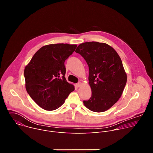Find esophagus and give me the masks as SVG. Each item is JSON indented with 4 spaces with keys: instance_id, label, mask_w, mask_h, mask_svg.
<instances>
[{
    "instance_id": "34e87169",
    "label": "esophagus",
    "mask_w": 153,
    "mask_h": 153,
    "mask_svg": "<svg viewBox=\"0 0 153 153\" xmlns=\"http://www.w3.org/2000/svg\"><path fill=\"white\" fill-rule=\"evenodd\" d=\"M81 85H82V83H81V82H78L77 83H76V86H77V87H80V86H81Z\"/></svg>"
}]
</instances>
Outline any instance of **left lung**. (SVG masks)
<instances>
[{"label":"left lung","instance_id":"1","mask_svg":"<svg viewBox=\"0 0 153 153\" xmlns=\"http://www.w3.org/2000/svg\"><path fill=\"white\" fill-rule=\"evenodd\" d=\"M76 53L85 60L89 68L91 97L84 100L90 110L101 113L113 106L121 97L127 76L117 53L105 43L88 42L80 44Z\"/></svg>","mask_w":153,"mask_h":153}]
</instances>
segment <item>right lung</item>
Here are the masks:
<instances>
[{
	"mask_svg": "<svg viewBox=\"0 0 153 153\" xmlns=\"http://www.w3.org/2000/svg\"><path fill=\"white\" fill-rule=\"evenodd\" d=\"M76 45L57 43L43 46L33 56L24 70L25 88L31 99L42 108L55 110L74 90L65 77V61Z\"/></svg>",
	"mask_w": 153,
	"mask_h": 153,
	"instance_id": "obj_1",
	"label": "right lung"
}]
</instances>
